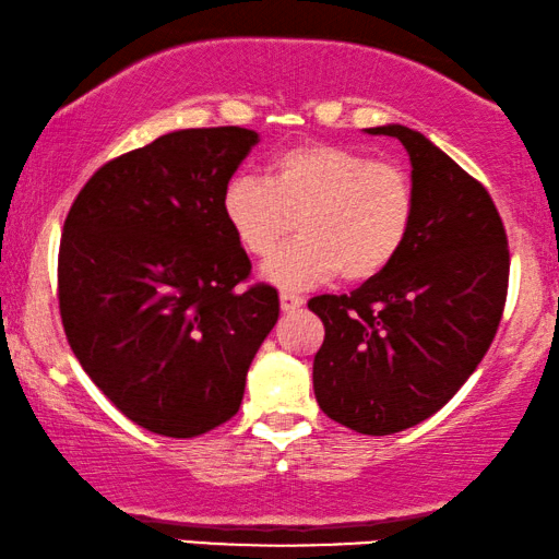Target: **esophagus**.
<instances>
[{
  "instance_id": "1",
  "label": "esophagus",
  "mask_w": 559,
  "mask_h": 559,
  "mask_svg": "<svg viewBox=\"0 0 559 559\" xmlns=\"http://www.w3.org/2000/svg\"><path fill=\"white\" fill-rule=\"evenodd\" d=\"M305 305V300L300 295H293V293H280V308L285 312H293V310H300Z\"/></svg>"
}]
</instances>
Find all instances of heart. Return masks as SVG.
I'll use <instances>...</instances> for the list:
<instances>
[{"label":"heart","mask_w":559,"mask_h":559,"mask_svg":"<svg viewBox=\"0 0 559 559\" xmlns=\"http://www.w3.org/2000/svg\"><path fill=\"white\" fill-rule=\"evenodd\" d=\"M221 209L239 247L257 259H270L297 224L300 239L264 266V280L308 289L335 274L348 282L379 277L409 239L415 188L392 163L308 142L277 152L266 178L228 180Z\"/></svg>","instance_id":"obj_1"}]
</instances>
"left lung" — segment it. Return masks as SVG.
<instances>
[{
	"instance_id": "left-lung-1",
	"label": "left lung",
	"mask_w": 559,
	"mask_h": 559,
	"mask_svg": "<svg viewBox=\"0 0 559 559\" xmlns=\"http://www.w3.org/2000/svg\"><path fill=\"white\" fill-rule=\"evenodd\" d=\"M407 150L415 221L400 257L350 295L312 297L325 341L312 361L320 409L361 435H392L445 407L499 328L509 247L491 195L402 124L371 127Z\"/></svg>"
}]
</instances>
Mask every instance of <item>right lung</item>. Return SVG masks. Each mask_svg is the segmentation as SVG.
I'll use <instances>...</instances> for the list:
<instances>
[{"instance_id":"right-lung-1","label":"right lung","mask_w":559,"mask_h":559,"mask_svg":"<svg viewBox=\"0 0 559 559\" xmlns=\"http://www.w3.org/2000/svg\"><path fill=\"white\" fill-rule=\"evenodd\" d=\"M259 142L243 127L178 129L98 167L68 211L60 318L75 358L121 415L195 438L241 407L280 318L221 198Z\"/></svg>"}]
</instances>
